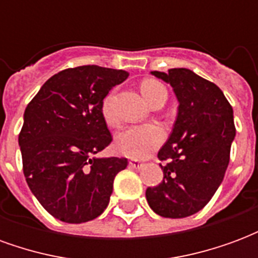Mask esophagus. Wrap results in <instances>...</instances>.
Here are the masks:
<instances>
[{"label": "esophagus", "mask_w": 258, "mask_h": 258, "mask_svg": "<svg viewBox=\"0 0 258 258\" xmlns=\"http://www.w3.org/2000/svg\"><path fill=\"white\" fill-rule=\"evenodd\" d=\"M128 166L131 168H134V170H140V168L144 167V163L138 162V160H131V162L128 163Z\"/></svg>", "instance_id": "1"}]
</instances>
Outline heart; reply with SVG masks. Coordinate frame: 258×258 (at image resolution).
I'll return each instance as SVG.
<instances>
[{
    "label": "heart",
    "instance_id": "1",
    "mask_svg": "<svg viewBox=\"0 0 258 258\" xmlns=\"http://www.w3.org/2000/svg\"><path fill=\"white\" fill-rule=\"evenodd\" d=\"M141 92L146 102L152 105L162 95H167V91L157 80L146 79L141 83ZM102 114L106 121H113L112 95L106 96L102 102ZM166 140V131L156 123H146L131 125L123 130L116 137V149L120 155L130 159H145L155 152Z\"/></svg>",
    "mask_w": 258,
    "mask_h": 258
}]
</instances>
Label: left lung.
<instances>
[{
	"mask_svg": "<svg viewBox=\"0 0 258 258\" xmlns=\"http://www.w3.org/2000/svg\"><path fill=\"white\" fill-rule=\"evenodd\" d=\"M173 87L178 114L157 153L167 160L163 181L146 189L148 205L166 218H184L205 207L221 185L236 130L222 91L189 69L152 72Z\"/></svg>",
	"mask_w": 258,
	"mask_h": 258,
	"instance_id": "1",
	"label": "left lung"
}]
</instances>
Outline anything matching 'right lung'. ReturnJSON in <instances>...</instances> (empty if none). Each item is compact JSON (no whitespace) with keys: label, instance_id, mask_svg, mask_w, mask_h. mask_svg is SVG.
Returning a JSON list of instances; mask_svg holds the SVG:
<instances>
[{"label":"right lung","instance_id":"1","mask_svg":"<svg viewBox=\"0 0 258 258\" xmlns=\"http://www.w3.org/2000/svg\"><path fill=\"white\" fill-rule=\"evenodd\" d=\"M128 77L124 70L79 66L45 81L27 105L19 146L29 188L60 221L81 224L101 216L125 157H96L112 135L102 102Z\"/></svg>","mask_w":258,"mask_h":258}]
</instances>
